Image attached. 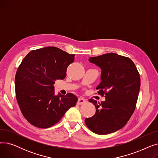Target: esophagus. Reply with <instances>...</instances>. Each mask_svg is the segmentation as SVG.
<instances>
[{"instance_id": "esophagus-1", "label": "esophagus", "mask_w": 158, "mask_h": 158, "mask_svg": "<svg viewBox=\"0 0 158 158\" xmlns=\"http://www.w3.org/2000/svg\"><path fill=\"white\" fill-rule=\"evenodd\" d=\"M86 99H85L84 98L80 97V98H78V101H77V104L78 105H81V104H85V103H86Z\"/></svg>"}]
</instances>
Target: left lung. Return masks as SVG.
I'll use <instances>...</instances> for the list:
<instances>
[{
  "label": "left lung",
  "instance_id": "8db88e82",
  "mask_svg": "<svg viewBox=\"0 0 158 158\" xmlns=\"http://www.w3.org/2000/svg\"><path fill=\"white\" fill-rule=\"evenodd\" d=\"M89 61L101 69L100 82L96 89L105 101L94 99L95 114L85 119L87 127L97 135L117 131L127 123L133 113L140 88V77L130 58L115 53L89 57Z\"/></svg>",
  "mask_w": 158,
  "mask_h": 158
}]
</instances>
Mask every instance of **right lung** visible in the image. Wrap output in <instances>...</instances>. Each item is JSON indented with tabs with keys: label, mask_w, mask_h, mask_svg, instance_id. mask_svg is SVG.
<instances>
[{
	"label": "right lung",
	"mask_w": 158,
	"mask_h": 158,
	"mask_svg": "<svg viewBox=\"0 0 158 158\" xmlns=\"http://www.w3.org/2000/svg\"><path fill=\"white\" fill-rule=\"evenodd\" d=\"M70 54L55 47L31 51L17 70L15 93L23 117L39 128H48L59 122L77 97L68 94L55 95V81L64 79L66 69L73 62Z\"/></svg>",
	"instance_id": "right-lung-1"
}]
</instances>
